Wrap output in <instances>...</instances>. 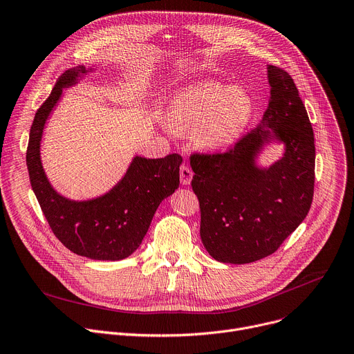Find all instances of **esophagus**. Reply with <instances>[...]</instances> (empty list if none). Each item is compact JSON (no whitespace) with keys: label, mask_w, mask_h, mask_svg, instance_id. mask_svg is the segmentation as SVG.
Instances as JSON below:
<instances>
[{"label":"esophagus","mask_w":354,"mask_h":354,"mask_svg":"<svg viewBox=\"0 0 354 354\" xmlns=\"http://www.w3.org/2000/svg\"><path fill=\"white\" fill-rule=\"evenodd\" d=\"M179 176L182 185H190L192 178H194V172H192V169L187 165H182L179 169Z\"/></svg>","instance_id":"obj_1"}]
</instances>
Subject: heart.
Masks as SVG:
<instances>
[{
	"label": "heart",
	"instance_id": "obj_1",
	"mask_svg": "<svg viewBox=\"0 0 354 354\" xmlns=\"http://www.w3.org/2000/svg\"><path fill=\"white\" fill-rule=\"evenodd\" d=\"M254 111L251 95L241 87L206 79L179 90L168 107V124L174 130H194L196 142L218 148L233 142Z\"/></svg>",
	"mask_w": 354,
	"mask_h": 354
}]
</instances>
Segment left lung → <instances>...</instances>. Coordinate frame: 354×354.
Returning <instances> with one entry per match:
<instances>
[{"instance_id": "1", "label": "left lung", "mask_w": 354, "mask_h": 354, "mask_svg": "<svg viewBox=\"0 0 354 354\" xmlns=\"http://www.w3.org/2000/svg\"><path fill=\"white\" fill-rule=\"evenodd\" d=\"M271 95L259 127L226 152L190 155L192 189L201 206V239L214 260L247 264L275 252L306 217L315 186V138L306 109L288 72L267 65ZM272 139L284 156L254 165Z\"/></svg>"}]
</instances>
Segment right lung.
I'll return each mask as SVG.
<instances>
[{
  "label": "right lung",
  "instance_id": "obj_1",
  "mask_svg": "<svg viewBox=\"0 0 354 354\" xmlns=\"http://www.w3.org/2000/svg\"><path fill=\"white\" fill-rule=\"evenodd\" d=\"M84 66L71 69L56 82L38 109L30 127L26 165L32 190L57 240L77 255L117 261L131 255L142 243L151 220L165 198L179 186L182 156L147 159L136 156L124 178L109 194L84 202L60 196L50 186L41 164V138L45 122L59 102L62 88L76 84Z\"/></svg>",
  "mask_w": 354,
  "mask_h": 354
}]
</instances>
